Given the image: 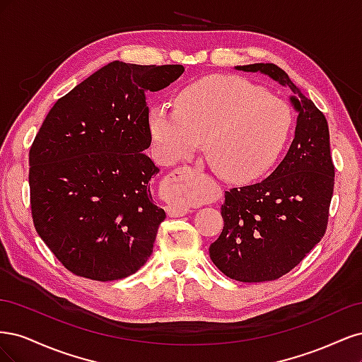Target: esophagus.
<instances>
[{
	"label": "esophagus",
	"instance_id": "obj_1",
	"mask_svg": "<svg viewBox=\"0 0 362 362\" xmlns=\"http://www.w3.org/2000/svg\"><path fill=\"white\" fill-rule=\"evenodd\" d=\"M169 181L170 182L177 181V177H175V175H173V178H170ZM166 211H168V214L170 217H182V216H185L187 213H190L192 208L187 206V205H181V204H168L166 205Z\"/></svg>",
	"mask_w": 362,
	"mask_h": 362
}]
</instances>
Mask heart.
<instances>
[{
	"mask_svg": "<svg viewBox=\"0 0 362 362\" xmlns=\"http://www.w3.org/2000/svg\"><path fill=\"white\" fill-rule=\"evenodd\" d=\"M288 103L238 76L211 75L180 90L175 107L156 104L149 131L160 160L190 157L205 139L206 156L223 178L247 182L276 166L293 134ZM175 201L190 202L187 189Z\"/></svg>",
	"mask_w": 362,
	"mask_h": 362,
	"instance_id": "heart-1",
	"label": "heart"
}]
</instances>
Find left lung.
<instances>
[{
    "label": "left lung",
    "mask_w": 362,
    "mask_h": 362,
    "mask_svg": "<svg viewBox=\"0 0 362 362\" xmlns=\"http://www.w3.org/2000/svg\"><path fill=\"white\" fill-rule=\"evenodd\" d=\"M288 87L299 113L287 156L266 180L225 192L223 229L210 258L240 282L279 279L320 242L327 228L335 168L325 115L273 63L235 66Z\"/></svg>",
    "instance_id": "8db88e82"
}]
</instances>
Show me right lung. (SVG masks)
Listing matches in <instances>:
<instances>
[{
    "label": "right lung",
    "instance_id": "1",
    "mask_svg": "<svg viewBox=\"0 0 362 362\" xmlns=\"http://www.w3.org/2000/svg\"><path fill=\"white\" fill-rule=\"evenodd\" d=\"M182 64L112 62L52 105L30 148L33 223L76 276L116 281L152 254L166 218L152 199L158 173L146 93L168 87Z\"/></svg>",
    "mask_w": 362,
    "mask_h": 362
}]
</instances>
